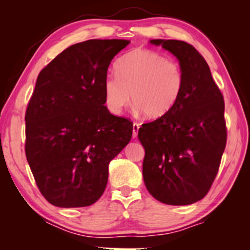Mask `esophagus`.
<instances>
[{
	"label": "esophagus",
	"mask_w": 250,
	"mask_h": 250,
	"mask_svg": "<svg viewBox=\"0 0 250 250\" xmlns=\"http://www.w3.org/2000/svg\"><path fill=\"white\" fill-rule=\"evenodd\" d=\"M139 128H140L139 123H134V124H133V139H135L136 136H138Z\"/></svg>",
	"instance_id": "34e87169"
}]
</instances>
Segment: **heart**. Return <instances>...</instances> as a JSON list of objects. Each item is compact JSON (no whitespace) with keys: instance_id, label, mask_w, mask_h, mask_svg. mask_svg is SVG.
<instances>
[{"instance_id":"b5f03b06","label":"heart","mask_w":250,"mask_h":250,"mask_svg":"<svg viewBox=\"0 0 250 250\" xmlns=\"http://www.w3.org/2000/svg\"><path fill=\"white\" fill-rule=\"evenodd\" d=\"M115 71L118 76L108 75L102 85L104 104L115 115L121 114L132 97L146 118H163L175 108L182 95V68L155 51L135 49L126 53L115 64Z\"/></svg>"}]
</instances>
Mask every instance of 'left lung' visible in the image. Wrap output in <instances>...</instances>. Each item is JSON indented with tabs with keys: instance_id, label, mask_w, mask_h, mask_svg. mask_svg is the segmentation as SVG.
I'll return each instance as SVG.
<instances>
[{
	"instance_id": "obj_1",
	"label": "left lung",
	"mask_w": 250,
	"mask_h": 250,
	"mask_svg": "<svg viewBox=\"0 0 250 250\" xmlns=\"http://www.w3.org/2000/svg\"><path fill=\"white\" fill-rule=\"evenodd\" d=\"M179 60L184 75L180 101L165 117L143 124L142 174L160 203L183 206L206 196L227 145L224 100L203 56L189 43L151 40Z\"/></svg>"
}]
</instances>
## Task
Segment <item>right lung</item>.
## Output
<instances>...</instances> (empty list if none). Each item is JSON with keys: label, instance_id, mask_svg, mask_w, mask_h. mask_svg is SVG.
Here are the masks:
<instances>
[{"label": "right lung", "instance_id": "add662e5", "mask_svg": "<svg viewBox=\"0 0 250 250\" xmlns=\"http://www.w3.org/2000/svg\"><path fill=\"white\" fill-rule=\"evenodd\" d=\"M128 44H74L37 77L25 116V151L41 193L54 206L94 204L107 186L109 163L132 138V123L104 105L102 86L111 60Z\"/></svg>", "mask_w": 250, "mask_h": 250}]
</instances>
